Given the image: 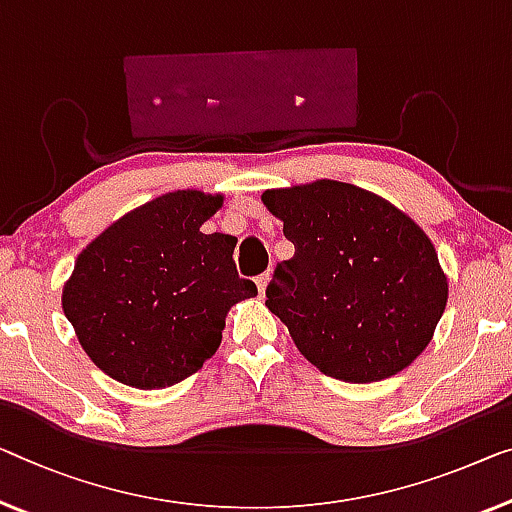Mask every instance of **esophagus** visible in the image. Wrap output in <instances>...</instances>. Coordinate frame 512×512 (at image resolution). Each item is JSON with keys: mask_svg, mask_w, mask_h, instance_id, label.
Returning a JSON list of instances; mask_svg holds the SVG:
<instances>
[{"mask_svg": "<svg viewBox=\"0 0 512 512\" xmlns=\"http://www.w3.org/2000/svg\"><path fill=\"white\" fill-rule=\"evenodd\" d=\"M269 280H271V271H264L262 276H257V278H255L259 294H264V292H266V285H269Z\"/></svg>", "mask_w": 512, "mask_h": 512, "instance_id": "1", "label": "esophagus"}]
</instances>
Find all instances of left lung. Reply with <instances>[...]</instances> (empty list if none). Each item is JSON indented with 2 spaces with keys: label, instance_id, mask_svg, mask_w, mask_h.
I'll return each mask as SVG.
<instances>
[{
  "label": "left lung",
  "instance_id": "1",
  "mask_svg": "<svg viewBox=\"0 0 512 512\" xmlns=\"http://www.w3.org/2000/svg\"><path fill=\"white\" fill-rule=\"evenodd\" d=\"M294 257L273 271L266 305L324 375L370 384L423 352L448 301L425 232L391 202L342 181L262 195Z\"/></svg>",
  "mask_w": 512,
  "mask_h": 512
}]
</instances>
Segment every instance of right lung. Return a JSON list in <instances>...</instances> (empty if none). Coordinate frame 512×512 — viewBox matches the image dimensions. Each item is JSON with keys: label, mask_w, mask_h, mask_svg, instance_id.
Masks as SVG:
<instances>
[{"label": "right lung", "mask_w": 512, "mask_h": 512, "mask_svg": "<svg viewBox=\"0 0 512 512\" xmlns=\"http://www.w3.org/2000/svg\"><path fill=\"white\" fill-rule=\"evenodd\" d=\"M220 195L177 190L126 213L75 262L61 305L105 375L154 391L216 354L234 303L257 296L234 264L236 239L202 234Z\"/></svg>", "instance_id": "obj_1"}]
</instances>
